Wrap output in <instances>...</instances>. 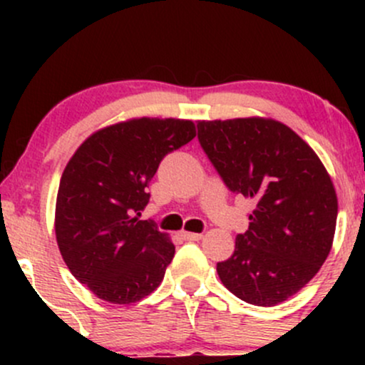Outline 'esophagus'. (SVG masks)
<instances>
[{"instance_id":"1","label":"esophagus","mask_w":365,"mask_h":365,"mask_svg":"<svg viewBox=\"0 0 365 365\" xmlns=\"http://www.w3.org/2000/svg\"><path fill=\"white\" fill-rule=\"evenodd\" d=\"M182 238H183V240H187V242H197V240H200V238H202V235H200V233L182 232Z\"/></svg>"}]
</instances>
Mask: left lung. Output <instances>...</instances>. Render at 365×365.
<instances>
[{"label":"left lung","instance_id":"left-lung-1","mask_svg":"<svg viewBox=\"0 0 365 365\" xmlns=\"http://www.w3.org/2000/svg\"><path fill=\"white\" fill-rule=\"evenodd\" d=\"M197 139L226 188L255 202L235 252L217 262L220 279L244 302L273 307L328 257L338 215L333 182L316 153L279 121H199Z\"/></svg>","mask_w":365,"mask_h":365}]
</instances>
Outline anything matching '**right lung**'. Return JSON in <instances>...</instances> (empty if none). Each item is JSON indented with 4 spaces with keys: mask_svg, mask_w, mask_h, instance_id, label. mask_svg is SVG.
I'll use <instances>...</instances> for the list:
<instances>
[{
    "mask_svg": "<svg viewBox=\"0 0 365 365\" xmlns=\"http://www.w3.org/2000/svg\"><path fill=\"white\" fill-rule=\"evenodd\" d=\"M194 137L188 120H128L92 133L66 165L56 199L58 247L99 299L139 302L165 278L175 245L139 216L159 163Z\"/></svg>",
    "mask_w": 365,
    "mask_h": 365,
    "instance_id": "right-lung-1",
    "label": "right lung"
}]
</instances>
